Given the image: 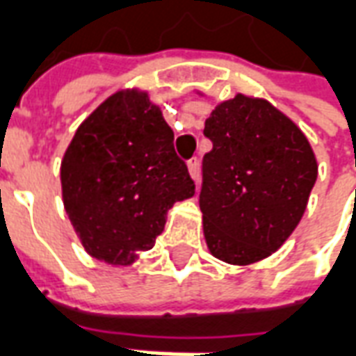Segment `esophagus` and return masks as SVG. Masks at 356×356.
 I'll list each match as a JSON object with an SVG mask.
<instances>
[{
    "mask_svg": "<svg viewBox=\"0 0 356 356\" xmlns=\"http://www.w3.org/2000/svg\"><path fill=\"white\" fill-rule=\"evenodd\" d=\"M186 165H188L191 177H193L194 181H198V175H200V162H198V158H191V160L186 162Z\"/></svg>",
    "mask_w": 356,
    "mask_h": 356,
    "instance_id": "34e87169",
    "label": "esophagus"
}]
</instances>
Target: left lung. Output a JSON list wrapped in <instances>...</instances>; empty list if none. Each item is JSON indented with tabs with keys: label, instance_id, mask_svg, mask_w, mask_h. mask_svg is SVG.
Returning <instances> with one entry per match:
<instances>
[{
	"label": "left lung",
	"instance_id": "obj_1",
	"mask_svg": "<svg viewBox=\"0 0 356 356\" xmlns=\"http://www.w3.org/2000/svg\"><path fill=\"white\" fill-rule=\"evenodd\" d=\"M204 135L200 209L211 254L250 265L276 252L303 217L316 181L313 148L270 102L236 95L217 104Z\"/></svg>",
	"mask_w": 356,
	"mask_h": 356
}]
</instances>
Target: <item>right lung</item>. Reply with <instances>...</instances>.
Masks as SVG:
<instances>
[{"mask_svg": "<svg viewBox=\"0 0 356 356\" xmlns=\"http://www.w3.org/2000/svg\"><path fill=\"white\" fill-rule=\"evenodd\" d=\"M63 200L86 252L129 265L154 246L194 181L147 93L120 91L78 127L60 165Z\"/></svg>", "mask_w": 356, "mask_h": 356, "instance_id": "add662e5", "label": "right lung"}]
</instances>
